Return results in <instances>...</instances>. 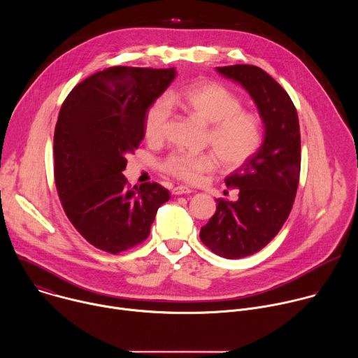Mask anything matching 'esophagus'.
<instances>
[{"instance_id":"34e87169","label":"esophagus","mask_w":358,"mask_h":358,"mask_svg":"<svg viewBox=\"0 0 358 358\" xmlns=\"http://www.w3.org/2000/svg\"><path fill=\"white\" fill-rule=\"evenodd\" d=\"M171 192L174 194V195H182V194H189V192H192L188 187H182V185H178V187H174L173 189H171Z\"/></svg>"}]
</instances>
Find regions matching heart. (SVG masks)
<instances>
[{"label":"heart","mask_w":358,"mask_h":358,"mask_svg":"<svg viewBox=\"0 0 358 358\" xmlns=\"http://www.w3.org/2000/svg\"><path fill=\"white\" fill-rule=\"evenodd\" d=\"M171 106L210 124L207 143L227 169L245 164L262 145L264 123L259 115L243 110L241 99L218 82H198L151 101L143 117L148 141L160 143L164 138ZM217 166V157L210 151H174L162 162L160 169L176 180L195 184L215 171Z\"/></svg>","instance_id":"obj_1"}]
</instances>
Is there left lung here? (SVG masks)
Returning a JSON list of instances; mask_svg holds the SVG:
<instances>
[{"label": "left lung", "mask_w": 358, "mask_h": 358, "mask_svg": "<svg viewBox=\"0 0 358 358\" xmlns=\"http://www.w3.org/2000/svg\"><path fill=\"white\" fill-rule=\"evenodd\" d=\"M217 71L241 83L258 106L265 124L261 148L225 178L239 188L238 201L218 198L217 211L199 238L227 259L249 257L265 248L286 222L300 177V129L287 92L253 65H231Z\"/></svg>", "instance_id": "8db88e82"}]
</instances>
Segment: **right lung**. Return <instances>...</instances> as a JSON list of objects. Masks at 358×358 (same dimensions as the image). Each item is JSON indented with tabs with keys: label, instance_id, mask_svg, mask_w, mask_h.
I'll list each match as a JSON object with an SVG mask.
<instances>
[{
	"label": "right lung",
	"instance_id": "add662e5",
	"mask_svg": "<svg viewBox=\"0 0 358 358\" xmlns=\"http://www.w3.org/2000/svg\"><path fill=\"white\" fill-rule=\"evenodd\" d=\"M176 78L174 68L113 66L78 83L54 134V176L68 220L94 248L117 255L147 239L170 192L131 187L123 171L144 138L143 117Z\"/></svg>",
	"mask_w": 358,
	"mask_h": 358
}]
</instances>
